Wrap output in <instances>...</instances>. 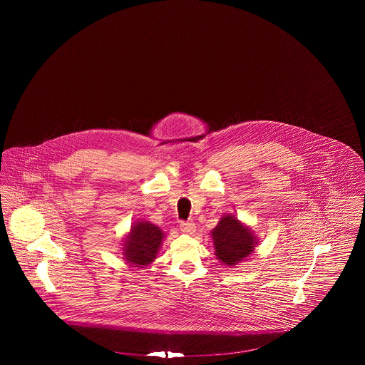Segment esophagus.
Listing matches in <instances>:
<instances>
[{
  "label": "esophagus",
  "instance_id": "obj_1",
  "mask_svg": "<svg viewBox=\"0 0 365 365\" xmlns=\"http://www.w3.org/2000/svg\"><path fill=\"white\" fill-rule=\"evenodd\" d=\"M180 230L185 234H192L195 231V226H194L192 222H182L180 223Z\"/></svg>",
  "mask_w": 365,
  "mask_h": 365
}]
</instances>
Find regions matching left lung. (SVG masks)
<instances>
[{"mask_svg":"<svg viewBox=\"0 0 365 365\" xmlns=\"http://www.w3.org/2000/svg\"><path fill=\"white\" fill-rule=\"evenodd\" d=\"M210 234L217 260L228 267L242 262L259 243L253 231L232 215H225Z\"/></svg>","mask_w":365,"mask_h":365,"instance_id":"left-lung-1","label":"left lung"}]
</instances>
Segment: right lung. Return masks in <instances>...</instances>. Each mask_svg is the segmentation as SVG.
Returning <instances> with one entry per match:
<instances>
[{
  "instance_id": "obj_1",
  "label": "right lung",
  "mask_w": 365,
  "mask_h": 365,
  "mask_svg": "<svg viewBox=\"0 0 365 365\" xmlns=\"http://www.w3.org/2000/svg\"><path fill=\"white\" fill-rule=\"evenodd\" d=\"M164 232L149 222L133 223L123 243V259L133 267L145 268L157 257Z\"/></svg>"
}]
</instances>
